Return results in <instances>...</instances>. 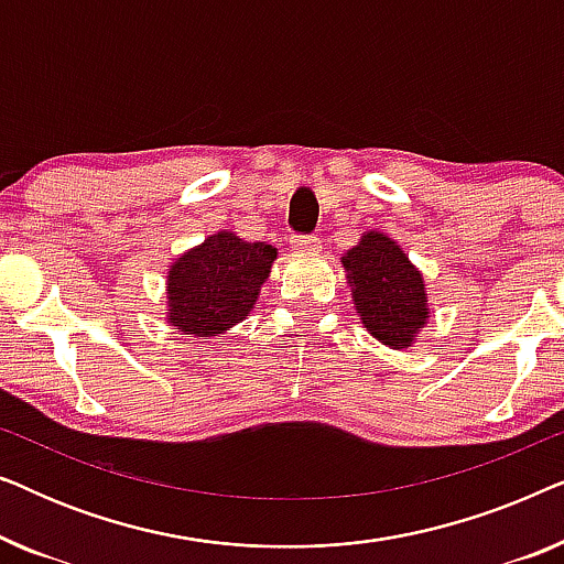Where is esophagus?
<instances>
[{
  "instance_id": "obj_1",
  "label": "esophagus",
  "mask_w": 564,
  "mask_h": 564,
  "mask_svg": "<svg viewBox=\"0 0 564 564\" xmlns=\"http://www.w3.org/2000/svg\"><path fill=\"white\" fill-rule=\"evenodd\" d=\"M290 243L295 251H318L321 249V238H315V236H292Z\"/></svg>"
}]
</instances>
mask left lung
<instances>
[{
	"label": "left lung",
	"mask_w": 564,
	"mask_h": 564,
	"mask_svg": "<svg viewBox=\"0 0 564 564\" xmlns=\"http://www.w3.org/2000/svg\"><path fill=\"white\" fill-rule=\"evenodd\" d=\"M359 321L390 349H408L426 326L429 300L423 274L403 249L380 230H369L341 257Z\"/></svg>",
	"instance_id": "8db88e82"
}]
</instances>
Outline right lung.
<instances>
[{
  "label": "right lung",
  "mask_w": 564,
  "mask_h": 564,
  "mask_svg": "<svg viewBox=\"0 0 564 564\" xmlns=\"http://www.w3.org/2000/svg\"><path fill=\"white\" fill-rule=\"evenodd\" d=\"M276 249L218 230L182 253L166 276V321L184 334L215 336L241 323L257 305Z\"/></svg>",
  "instance_id": "1"
}]
</instances>
